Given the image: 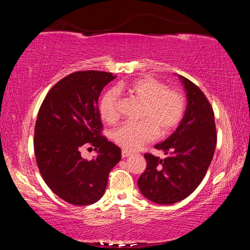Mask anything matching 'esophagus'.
Wrapping results in <instances>:
<instances>
[{"label":"esophagus","mask_w":250,"mask_h":250,"mask_svg":"<svg viewBox=\"0 0 250 250\" xmlns=\"http://www.w3.org/2000/svg\"><path fill=\"white\" fill-rule=\"evenodd\" d=\"M121 155H122V158H129V156L131 155V152L126 151V150H122Z\"/></svg>","instance_id":"obj_1"}]
</instances>
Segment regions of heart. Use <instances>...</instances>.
<instances>
[{"label":"heart","instance_id":"obj_1","mask_svg":"<svg viewBox=\"0 0 250 250\" xmlns=\"http://www.w3.org/2000/svg\"><path fill=\"white\" fill-rule=\"evenodd\" d=\"M119 92H128L140 103L139 122L125 124L112 132V140L126 151H137L153 141L158 132L167 135L174 131L183 118L185 100L180 91L170 89L164 83L152 77L134 79L117 87ZM101 119L113 124L119 118L118 92L110 89L99 100Z\"/></svg>","mask_w":250,"mask_h":250}]
</instances>
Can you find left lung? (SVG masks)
<instances>
[{
	"label": "left lung",
	"mask_w": 250,
	"mask_h": 250,
	"mask_svg": "<svg viewBox=\"0 0 250 250\" xmlns=\"http://www.w3.org/2000/svg\"><path fill=\"white\" fill-rule=\"evenodd\" d=\"M188 98L185 113L176 130L154 147L167 154L160 159L146 153V168L139 177L142 195L158 204H174L195 191L213 160L217 134L214 111L203 91L179 75Z\"/></svg>",
	"instance_id": "8db88e82"
}]
</instances>
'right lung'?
<instances>
[{
  "label": "right lung",
  "mask_w": 250,
  "mask_h": 250,
  "mask_svg": "<svg viewBox=\"0 0 250 250\" xmlns=\"http://www.w3.org/2000/svg\"><path fill=\"white\" fill-rule=\"evenodd\" d=\"M115 78L98 70L66 76L48 91L37 115L34 151L41 175L57 196L73 205L98 202L110 171L121 160L120 147L101 135L98 109L101 90ZM87 145L97 151L90 161L80 154Z\"/></svg>",
  "instance_id": "right-lung-1"
}]
</instances>
